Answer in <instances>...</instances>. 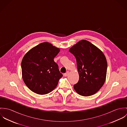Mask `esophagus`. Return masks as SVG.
I'll return each instance as SVG.
<instances>
[{"label":"esophagus","instance_id":"esophagus-1","mask_svg":"<svg viewBox=\"0 0 127 127\" xmlns=\"http://www.w3.org/2000/svg\"><path fill=\"white\" fill-rule=\"evenodd\" d=\"M68 74H69V71H67L64 74V76L65 77H66V76H68Z\"/></svg>","mask_w":127,"mask_h":127}]
</instances>
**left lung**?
Listing matches in <instances>:
<instances>
[{"label": "left lung", "mask_w": 127, "mask_h": 127, "mask_svg": "<svg viewBox=\"0 0 127 127\" xmlns=\"http://www.w3.org/2000/svg\"><path fill=\"white\" fill-rule=\"evenodd\" d=\"M76 58L79 75L74 89L80 95L89 96L102 87L106 80L107 62L105 55L96 46L82 40L70 48Z\"/></svg>", "instance_id": "obj_1"}]
</instances>
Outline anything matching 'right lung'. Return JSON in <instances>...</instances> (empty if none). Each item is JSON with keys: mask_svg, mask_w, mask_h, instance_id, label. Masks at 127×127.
Instances as JSON below:
<instances>
[{"mask_svg": "<svg viewBox=\"0 0 127 127\" xmlns=\"http://www.w3.org/2000/svg\"><path fill=\"white\" fill-rule=\"evenodd\" d=\"M60 49L44 42L30 49L21 62L22 76L27 87L33 92L44 95L53 91L63 77L54 61Z\"/></svg>", "mask_w": 127, "mask_h": 127, "instance_id": "obj_1", "label": "right lung"}]
</instances>
